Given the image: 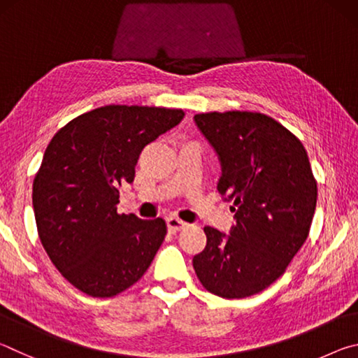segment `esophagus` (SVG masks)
Listing matches in <instances>:
<instances>
[{"label": "esophagus", "instance_id": "esophagus-1", "mask_svg": "<svg viewBox=\"0 0 358 358\" xmlns=\"http://www.w3.org/2000/svg\"><path fill=\"white\" fill-rule=\"evenodd\" d=\"M185 227H186V222L185 221H181V220H178V217H175V216L167 217V229H169V232L175 234V232H178V230L185 229Z\"/></svg>", "mask_w": 358, "mask_h": 358}]
</instances>
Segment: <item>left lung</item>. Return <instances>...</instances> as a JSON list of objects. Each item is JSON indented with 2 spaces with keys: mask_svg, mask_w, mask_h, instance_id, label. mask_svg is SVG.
<instances>
[{
  "mask_svg": "<svg viewBox=\"0 0 358 358\" xmlns=\"http://www.w3.org/2000/svg\"><path fill=\"white\" fill-rule=\"evenodd\" d=\"M221 161L217 191L232 201L226 235L205 227L207 246L192 259L199 281L222 299H245L273 284L310 234L317 183L303 143L257 112L194 117Z\"/></svg>",
  "mask_w": 358,
  "mask_h": 358,
  "instance_id": "1",
  "label": "left lung"
}]
</instances>
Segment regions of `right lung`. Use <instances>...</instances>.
Returning a JSON list of instances; mask_svg holds the SVG:
<instances>
[{
	"label": "right lung",
	"instance_id": "1",
	"mask_svg": "<svg viewBox=\"0 0 358 358\" xmlns=\"http://www.w3.org/2000/svg\"><path fill=\"white\" fill-rule=\"evenodd\" d=\"M185 117L181 108L104 106L78 115L48 143L33 181L41 243L59 273L90 296L118 295L143 276L166 221L118 215L142 150Z\"/></svg>",
	"mask_w": 358,
	"mask_h": 358
}]
</instances>
